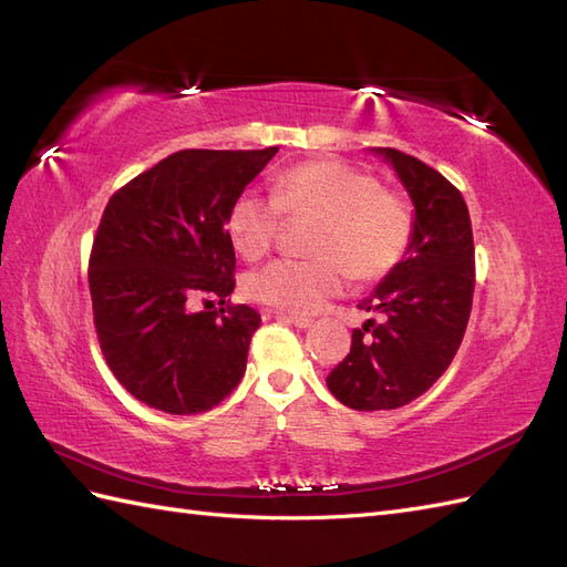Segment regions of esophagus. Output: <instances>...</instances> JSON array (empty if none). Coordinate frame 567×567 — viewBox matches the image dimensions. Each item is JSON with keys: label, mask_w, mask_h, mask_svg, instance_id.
<instances>
[{"label": "esophagus", "mask_w": 567, "mask_h": 567, "mask_svg": "<svg viewBox=\"0 0 567 567\" xmlns=\"http://www.w3.org/2000/svg\"><path fill=\"white\" fill-rule=\"evenodd\" d=\"M277 317H279V319H284V321H288V323H293L296 329H312V326H315V321H312V319H307V317H298V315L277 312Z\"/></svg>", "instance_id": "obj_1"}]
</instances>
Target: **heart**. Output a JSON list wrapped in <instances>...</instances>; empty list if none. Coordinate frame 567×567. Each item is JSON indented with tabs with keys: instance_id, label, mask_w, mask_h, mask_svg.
I'll return each mask as SVG.
<instances>
[{
	"instance_id": "b5f03b06",
	"label": "heart",
	"mask_w": 567,
	"mask_h": 567,
	"mask_svg": "<svg viewBox=\"0 0 567 567\" xmlns=\"http://www.w3.org/2000/svg\"><path fill=\"white\" fill-rule=\"evenodd\" d=\"M288 219L312 221L310 260H274L248 279V296L293 315H312L348 281H375L398 265L414 236V210L381 182L342 161L288 167L271 184V198L244 192L227 213L231 246L248 260L262 257Z\"/></svg>"
}]
</instances>
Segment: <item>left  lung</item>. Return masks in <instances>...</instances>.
<instances>
[{
  "mask_svg": "<svg viewBox=\"0 0 567 567\" xmlns=\"http://www.w3.org/2000/svg\"><path fill=\"white\" fill-rule=\"evenodd\" d=\"M414 203V236L402 260L357 307L379 312L352 331L350 354L329 373L333 398L357 411L398 409L447 371L471 317L475 248L458 188L398 148H373Z\"/></svg>",
  "mask_w": 567,
  "mask_h": 567,
  "instance_id": "left-lung-1",
  "label": "left lung"
}]
</instances>
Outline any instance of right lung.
Masks as SVG:
<instances>
[{
	"instance_id": "1",
	"label": "right lung",
	"mask_w": 567,
	"mask_h": 567,
	"mask_svg": "<svg viewBox=\"0 0 567 567\" xmlns=\"http://www.w3.org/2000/svg\"><path fill=\"white\" fill-rule=\"evenodd\" d=\"M277 151H177L111 196L90 257L92 310L101 352L140 402L200 414L241 383L260 315L225 302L227 213ZM208 295L220 312L194 313Z\"/></svg>"
}]
</instances>
